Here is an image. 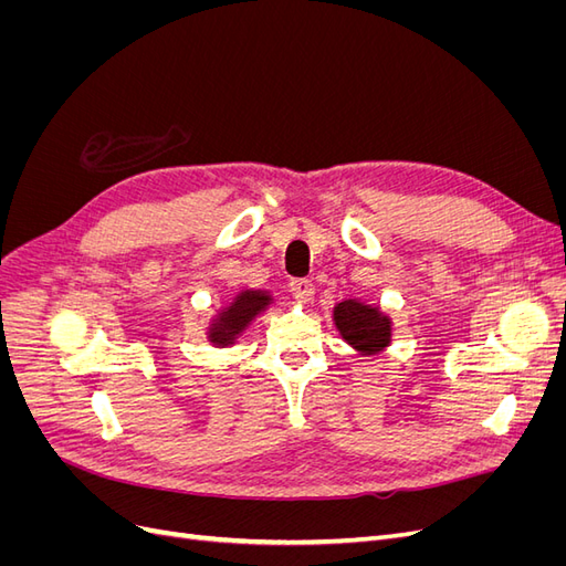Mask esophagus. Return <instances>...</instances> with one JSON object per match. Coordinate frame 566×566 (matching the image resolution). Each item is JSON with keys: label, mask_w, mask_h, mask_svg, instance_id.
Listing matches in <instances>:
<instances>
[{"label": "esophagus", "mask_w": 566, "mask_h": 566, "mask_svg": "<svg viewBox=\"0 0 566 566\" xmlns=\"http://www.w3.org/2000/svg\"><path fill=\"white\" fill-rule=\"evenodd\" d=\"M290 293H293L300 302H312L314 300V283L312 281H293L290 283Z\"/></svg>", "instance_id": "1"}]
</instances>
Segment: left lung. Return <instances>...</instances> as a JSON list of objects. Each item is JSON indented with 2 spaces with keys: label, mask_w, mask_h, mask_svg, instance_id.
Masks as SVG:
<instances>
[{
  "label": "left lung",
  "mask_w": 566,
  "mask_h": 566,
  "mask_svg": "<svg viewBox=\"0 0 566 566\" xmlns=\"http://www.w3.org/2000/svg\"><path fill=\"white\" fill-rule=\"evenodd\" d=\"M335 328L342 339L352 345L358 354L375 356L389 347L391 342V318L380 306L366 304L361 300H345L333 310Z\"/></svg>",
  "instance_id": "left-lung-1"
}]
</instances>
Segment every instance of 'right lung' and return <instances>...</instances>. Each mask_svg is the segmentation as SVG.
<instances>
[{
    "instance_id": "right-lung-1",
    "label": "right lung",
    "mask_w": 566,
    "mask_h": 566,
    "mask_svg": "<svg viewBox=\"0 0 566 566\" xmlns=\"http://www.w3.org/2000/svg\"><path fill=\"white\" fill-rule=\"evenodd\" d=\"M273 297L266 290H241L231 304L221 306L219 314L210 321L208 339L214 347H231L243 335L248 325L266 312Z\"/></svg>"
}]
</instances>
